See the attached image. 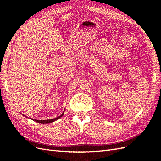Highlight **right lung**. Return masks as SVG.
<instances>
[{
  "instance_id": "obj_1",
  "label": "right lung",
  "mask_w": 161,
  "mask_h": 161,
  "mask_svg": "<svg viewBox=\"0 0 161 161\" xmlns=\"http://www.w3.org/2000/svg\"><path fill=\"white\" fill-rule=\"evenodd\" d=\"M64 114V112L62 114H61L60 116H59V117H57L56 118H54V119H46V120H38V119H32V120L35 121V122H39V123H42V124H46V123H50V122H53L54 121L57 120V119H58L59 118H60L61 117H62L63 115Z\"/></svg>"
}]
</instances>
